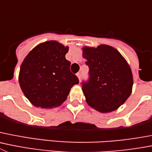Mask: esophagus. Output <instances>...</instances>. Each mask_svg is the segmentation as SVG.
I'll return each mask as SVG.
<instances>
[{
  "mask_svg": "<svg viewBox=\"0 0 152 152\" xmlns=\"http://www.w3.org/2000/svg\"><path fill=\"white\" fill-rule=\"evenodd\" d=\"M77 77H78V79H79V80H80V78H81V73H80V72H78V73H77Z\"/></svg>",
  "mask_w": 152,
  "mask_h": 152,
  "instance_id": "esophagus-1",
  "label": "esophagus"
}]
</instances>
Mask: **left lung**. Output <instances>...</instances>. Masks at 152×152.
<instances>
[{"label": "left lung", "mask_w": 152, "mask_h": 152, "mask_svg": "<svg viewBox=\"0 0 152 152\" xmlns=\"http://www.w3.org/2000/svg\"><path fill=\"white\" fill-rule=\"evenodd\" d=\"M82 50L90 75L88 81L82 83L87 104L101 113L115 111L132 93L130 65L116 49L106 44Z\"/></svg>", "instance_id": "1"}]
</instances>
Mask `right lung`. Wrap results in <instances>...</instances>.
Returning a JSON list of instances; mask_svg holds the SVG:
<instances>
[{
    "label": "right lung",
    "mask_w": 152,
    "mask_h": 152,
    "mask_svg": "<svg viewBox=\"0 0 152 152\" xmlns=\"http://www.w3.org/2000/svg\"><path fill=\"white\" fill-rule=\"evenodd\" d=\"M69 47L56 41L36 46L20 66L19 83L33 105L41 108L59 106L66 100L71 88L79 83L65 59Z\"/></svg>",
    "instance_id": "obj_1"
}]
</instances>
